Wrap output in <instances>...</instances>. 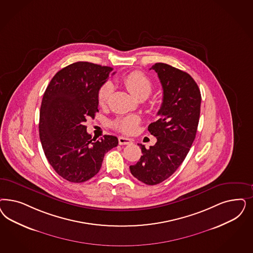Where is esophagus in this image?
Segmentation results:
<instances>
[{"label":"esophagus","mask_w":253,"mask_h":253,"mask_svg":"<svg viewBox=\"0 0 253 253\" xmlns=\"http://www.w3.org/2000/svg\"><path fill=\"white\" fill-rule=\"evenodd\" d=\"M118 141H119L120 145H128L132 143V139L126 138V137H123V136L118 137Z\"/></svg>","instance_id":"1"}]
</instances>
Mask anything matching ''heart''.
Listing matches in <instances>:
<instances>
[{"label": "heart", "mask_w": 253, "mask_h": 253, "mask_svg": "<svg viewBox=\"0 0 253 253\" xmlns=\"http://www.w3.org/2000/svg\"><path fill=\"white\" fill-rule=\"evenodd\" d=\"M124 84L131 94L137 98H146L153 90V84L149 77L139 71L132 72L126 75L123 79ZM114 90L112 83L106 82L103 84L98 91V102L99 105L103 106L107 103ZM140 117L135 114L119 117L112 123L114 129L121 131L125 134H132L138 129Z\"/></svg>", "instance_id": "b5f03b06"}]
</instances>
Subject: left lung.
<instances>
[{"label": "left lung", "instance_id": "left-lung-1", "mask_svg": "<svg viewBox=\"0 0 253 253\" xmlns=\"http://www.w3.org/2000/svg\"><path fill=\"white\" fill-rule=\"evenodd\" d=\"M152 69L163 88L159 118L148 126L157 141L149 149L139 144L142 155L129 167L131 174L147 185L169 178L183 162L196 139L201 105L200 90L190 74L165 63Z\"/></svg>", "mask_w": 253, "mask_h": 253}]
</instances>
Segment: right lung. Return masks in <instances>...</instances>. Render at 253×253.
Here are the masks:
<instances>
[{
	"label": "right lung",
	"mask_w": 253,
	"mask_h": 253,
	"mask_svg": "<svg viewBox=\"0 0 253 253\" xmlns=\"http://www.w3.org/2000/svg\"><path fill=\"white\" fill-rule=\"evenodd\" d=\"M112 71L107 66L75 62L57 72L44 91L39 121L42 146L54 170L71 182L94 177L104 155L118 145L114 136L92 139L84 126L86 118L98 112V91Z\"/></svg>",
	"instance_id": "right-lung-1"
}]
</instances>
